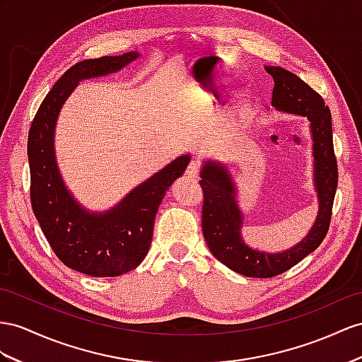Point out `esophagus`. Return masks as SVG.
Listing matches in <instances>:
<instances>
[{
    "label": "esophagus",
    "instance_id": "esophagus-1",
    "mask_svg": "<svg viewBox=\"0 0 362 362\" xmlns=\"http://www.w3.org/2000/svg\"><path fill=\"white\" fill-rule=\"evenodd\" d=\"M199 173H200V166L197 162H191L187 168V175L189 179H199Z\"/></svg>",
    "mask_w": 362,
    "mask_h": 362
}]
</instances>
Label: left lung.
Returning a JSON list of instances; mask_svg holds the SVG:
<instances>
[{
	"label": "left lung",
	"instance_id": "left-lung-1",
	"mask_svg": "<svg viewBox=\"0 0 362 362\" xmlns=\"http://www.w3.org/2000/svg\"><path fill=\"white\" fill-rule=\"evenodd\" d=\"M274 78L271 105L309 120L313 157V185L318 197V214L301 242L280 252H266L243 240V211L237 199V185L228 166L205 160L200 171L203 189L202 229L211 254L237 274L269 278L289 271L317 249L326 237L333 199L338 187V168L333 151L332 115L322 98L295 73L278 66H264Z\"/></svg>",
	"mask_w": 362,
	"mask_h": 362
}]
</instances>
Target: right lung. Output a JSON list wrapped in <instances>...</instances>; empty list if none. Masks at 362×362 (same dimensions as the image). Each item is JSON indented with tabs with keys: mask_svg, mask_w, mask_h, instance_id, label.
<instances>
[{
	"mask_svg": "<svg viewBox=\"0 0 362 362\" xmlns=\"http://www.w3.org/2000/svg\"><path fill=\"white\" fill-rule=\"evenodd\" d=\"M139 57V52H128L75 64L45 96L29 132L27 156L35 217L59 260L70 269L91 276H117L144 262L160 202L191 160L189 154L179 156L137 185L117 205L102 212L82 206L64 182L54 150L62 105L81 81L113 75Z\"/></svg>",
	"mask_w": 362,
	"mask_h": 362,
	"instance_id": "right-lung-1",
	"label": "right lung"
}]
</instances>
